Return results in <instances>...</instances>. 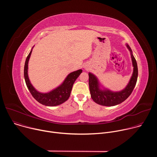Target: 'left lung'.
I'll list each match as a JSON object with an SVG mask.
<instances>
[{
  "mask_svg": "<svg viewBox=\"0 0 157 157\" xmlns=\"http://www.w3.org/2000/svg\"><path fill=\"white\" fill-rule=\"evenodd\" d=\"M127 47L131 52V58L133 66V72L129 83L124 90L120 92H112L109 90L102 91L99 89L98 81L93 74L89 73V86L91 96L93 100L97 104L105 106H113L119 104L127 99L132 93L136 86L138 77L137 64L132 55L131 48L127 44Z\"/></svg>",
  "mask_w": 157,
  "mask_h": 157,
  "instance_id": "1",
  "label": "left lung"
}]
</instances>
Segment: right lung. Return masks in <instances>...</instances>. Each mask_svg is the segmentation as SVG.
<instances>
[{
    "mask_svg": "<svg viewBox=\"0 0 157 157\" xmlns=\"http://www.w3.org/2000/svg\"><path fill=\"white\" fill-rule=\"evenodd\" d=\"M32 50L27 57L24 66V78L27 86L32 96L40 104L47 106H55L63 104L68 99L73 84L78 77L82 73V70L71 73L66 77L63 83L48 93H41L38 92L33 87L28 76V63Z\"/></svg>",
    "mask_w": 157,
    "mask_h": 157,
    "instance_id": "obj_1",
    "label": "right lung"
}]
</instances>
